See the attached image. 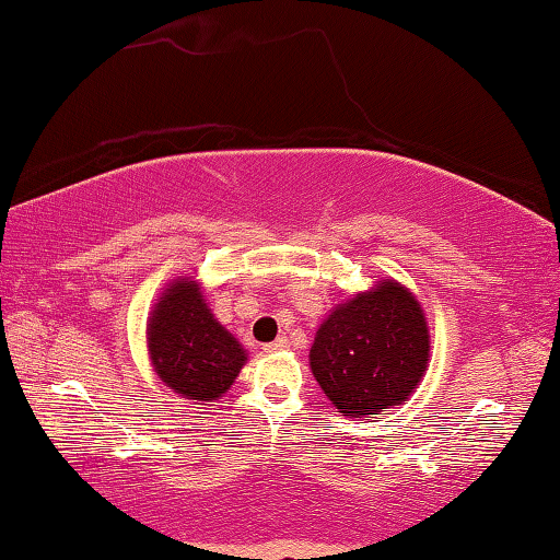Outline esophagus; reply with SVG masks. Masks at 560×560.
Wrapping results in <instances>:
<instances>
[{
    "instance_id": "34e87169",
    "label": "esophagus",
    "mask_w": 560,
    "mask_h": 560,
    "mask_svg": "<svg viewBox=\"0 0 560 560\" xmlns=\"http://www.w3.org/2000/svg\"><path fill=\"white\" fill-rule=\"evenodd\" d=\"M288 345L290 341L285 339V337H280L278 341H270V345H265V351H268V354H272V351H280V349H288Z\"/></svg>"
}]
</instances>
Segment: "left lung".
Wrapping results in <instances>:
<instances>
[{
  "label": "left lung",
  "instance_id": "obj_1",
  "mask_svg": "<svg viewBox=\"0 0 560 560\" xmlns=\"http://www.w3.org/2000/svg\"><path fill=\"white\" fill-rule=\"evenodd\" d=\"M428 357L423 307L400 282L384 280L329 312L310 349V366L339 413L374 418L413 394Z\"/></svg>",
  "mask_w": 560,
  "mask_h": 560
}]
</instances>
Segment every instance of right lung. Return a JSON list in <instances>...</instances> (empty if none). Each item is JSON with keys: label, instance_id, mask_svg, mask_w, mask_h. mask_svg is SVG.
<instances>
[{"label": "right lung", "instance_id": "right-lung-1", "mask_svg": "<svg viewBox=\"0 0 560 560\" xmlns=\"http://www.w3.org/2000/svg\"><path fill=\"white\" fill-rule=\"evenodd\" d=\"M147 347L156 376L189 400L221 398L245 364V349L215 322L199 282L179 278L166 285L147 325Z\"/></svg>", "mask_w": 560, "mask_h": 560}]
</instances>
